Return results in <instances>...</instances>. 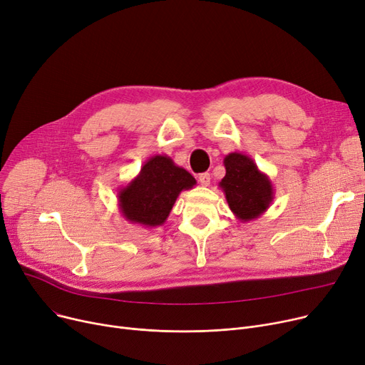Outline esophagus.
I'll return each mask as SVG.
<instances>
[{
	"instance_id": "esophagus-1",
	"label": "esophagus",
	"mask_w": 365,
	"mask_h": 365,
	"mask_svg": "<svg viewBox=\"0 0 365 365\" xmlns=\"http://www.w3.org/2000/svg\"><path fill=\"white\" fill-rule=\"evenodd\" d=\"M199 182L202 187H207L210 184V174L209 173H203L199 175Z\"/></svg>"
}]
</instances>
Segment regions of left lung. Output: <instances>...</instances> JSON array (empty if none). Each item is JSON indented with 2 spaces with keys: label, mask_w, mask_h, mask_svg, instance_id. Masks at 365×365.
I'll return each instance as SVG.
<instances>
[{
  "label": "left lung",
  "mask_w": 365,
  "mask_h": 365,
  "mask_svg": "<svg viewBox=\"0 0 365 365\" xmlns=\"http://www.w3.org/2000/svg\"><path fill=\"white\" fill-rule=\"evenodd\" d=\"M225 177L220 182L227 203L242 222L259 218L274 200V187L267 174L243 153L224 158Z\"/></svg>",
  "instance_id": "8db88e82"
}]
</instances>
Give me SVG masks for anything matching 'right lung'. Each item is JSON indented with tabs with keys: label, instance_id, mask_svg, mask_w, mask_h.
Returning <instances> with one entry per match:
<instances>
[{
	"label": "right lung",
	"instance_id": "add662e5",
	"mask_svg": "<svg viewBox=\"0 0 365 365\" xmlns=\"http://www.w3.org/2000/svg\"><path fill=\"white\" fill-rule=\"evenodd\" d=\"M196 185L190 173L166 155L150 158L138 175L118 192L119 210L123 218L143 227L163 225L182 190Z\"/></svg>",
	"mask_w": 365,
	"mask_h": 365
}]
</instances>
